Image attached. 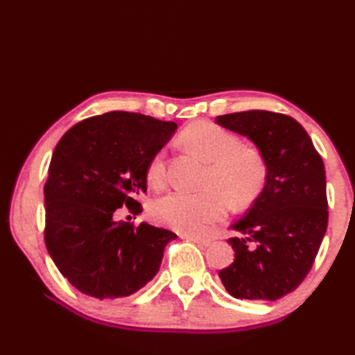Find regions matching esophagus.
Listing matches in <instances>:
<instances>
[{
    "instance_id": "obj_1",
    "label": "esophagus",
    "mask_w": 355,
    "mask_h": 355,
    "mask_svg": "<svg viewBox=\"0 0 355 355\" xmlns=\"http://www.w3.org/2000/svg\"><path fill=\"white\" fill-rule=\"evenodd\" d=\"M182 238L188 239V241H191V243L203 245V248H207V245H209V243H211V239H208V238H200V236H196V235H186V233H184V235H182Z\"/></svg>"
}]
</instances>
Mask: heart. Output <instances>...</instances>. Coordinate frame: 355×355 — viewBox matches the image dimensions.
I'll return each instance as SVG.
<instances>
[{"label": "heart", "instance_id": "heart-1", "mask_svg": "<svg viewBox=\"0 0 355 355\" xmlns=\"http://www.w3.org/2000/svg\"><path fill=\"white\" fill-rule=\"evenodd\" d=\"M182 142L208 163L199 194L173 191L150 207V214L161 225L182 233H199L224 219L230 200L233 208H245L255 200L266 180V164L257 148L239 146L238 137L211 122L191 125ZM166 178L163 153H156L147 166L150 184L159 186Z\"/></svg>", "mask_w": 355, "mask_h": 355}]
</instances>
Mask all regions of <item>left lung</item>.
Segmentation results:
<instances>
[{"instance_id": "8db88e82", "label": "left lung", "mask_w": 355, "mask_h": 355, "mask_svg": "<svg viewBox=\"0 0 355 355\" xmlns=\"http://www.w3.org/2000/svg\"><path fill=\"white\" fill-rule=\"evenodd\" d=\"M248 137L266 164V182L241 219L232 225L235 261L219 271L236 299L275 300L307 277L327 230L326 171L307 131L285 114L252 110L216 117Z\"/></svg>"}]
</instances>
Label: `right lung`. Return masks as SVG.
Segmentation results:
<instances>
[{"label":"right lung","instance_id":"right-lung-1","mask_svg":"<svg viewBox=\"0 0 355 355\" xmlns=\"http://www.w3.org/2000/svg\"><path fill=\"white\" fill-rule=\"evenodd\" d=\"M175 130V122L112 111L76 123L58 142L44 188L45 244L76 290L125 297L158 274L175 233L114 214L142 211L136 197L147 191V166Z\"/></svg>","mask_w":355,"mask_h":355}]
</instances>
